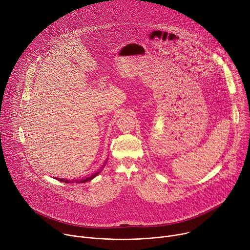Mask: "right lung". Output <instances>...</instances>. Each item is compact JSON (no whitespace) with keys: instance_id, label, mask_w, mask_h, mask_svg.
<instances>
[{"instance_id":"obj_1","label":"right lung","mask_w":250,"mask_h":250,"mask_svg":"<svg viewBox=\"0 0 250 250\" xmlns=\"http://www.w3.org/2000/svg\"><path fill=\"white\" fill-rule=\"evenodd\" d=\"M106 161H108V159L105 160V162H104V164L101 167V169L99 170V171H97L96 173H94V174H92V175H90V176H88V177H85V178H82V179H76V180H70V179H65V178H55L56 180H58V181H60V182H64V183H85V182H88V181H91L93 178H95L99 173H101V171L103 170V168L104 167V165L106 164Z\"/></svg>"}]
</instances>
